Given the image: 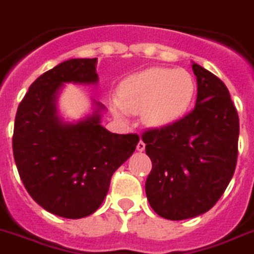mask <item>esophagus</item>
<instances>
[{"instance_id":"34e87169","label":"esophagus","mask_w":254,"mask_h":254,"mask_svg":"<svg viewBox=\"0 0 254 254\" xmlns=\"http://www.w3.org/2000/svg\"><path fill=\"white\" fill-rule=\"evenodd\" d=\"M145 147H146L145 142H143V141L138 142V145H137V150H138V151H139V152L145 151Z\"/></svg>"}]
</instances>
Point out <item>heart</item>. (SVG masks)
<instances>
[{"instance_id":"1","label":"heart","mask_w":254,"mask_h":254,"mask_svg":"<svg viewBox=\"0 0 254 254\" xmlns=\"http://www.w3.org/2000/svg\"><path fill=\"white\" fill-rule=\"evenodd\" d=\"M195 82L184 69L150 67L127 78L121 86L120 102L113 103L119 117L143 113V123L152 129H164L180 120L190 107Z\"/></svg>"}]
</instances>
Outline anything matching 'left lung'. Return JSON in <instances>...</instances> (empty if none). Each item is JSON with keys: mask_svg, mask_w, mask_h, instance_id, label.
I'll return each instance as SVG.
<instances>
[{"mask_svg": "<svg viewBox=\"0 0 254 254\" xmlns=\"http://www.w3.org/2000/svg\"><path fill=\"white\" fill-rule=\"evenodd\" d=\"M197 100L189 115L143 134L152 170L146 195L162 218L183 220L209 211L234 176L239 116L226 84L198 64Z\"/></svg>", "mask_w": 254, "mask_h": 254, "instance_id": "8db88e82", "label": "left lung"}]
</instances>
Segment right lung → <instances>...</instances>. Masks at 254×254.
<instances>
[{"label": "right lung", "instance_id": "right-lung-1", "mask_svg": "<svg viewBox=\"0 0 254 254\" xmlns=\"http://www.w3.org/2000/svg\"><path fill=\"white\" fill-rule=\"evenodd\" d=\"M98 59L64 61L31 84L16 111L13 152L27 191L55 215H91L108 193L111 177L139 142L137 134L102 127L106 107L92 99V112L78 121L60 116L57 99L65 83L98 84Z\"/></svg>", "mask_w": 254, "mask_h": 254}]
</instances>
